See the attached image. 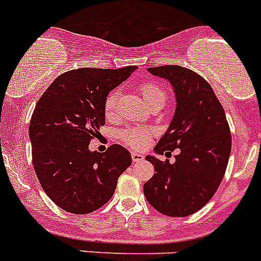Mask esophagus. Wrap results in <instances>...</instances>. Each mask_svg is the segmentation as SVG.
<instances>
[{"instance_id":"1","label":"esophagus","mask_w":261,"mask_h":261,"mask_svg":"<svg viewBox=\"0 0 261 261\" xmlns=\"http://www.w3.org/2000/svg\"><path fill=\"white\" fill-rule=\"evenodd\" d=\"M142 159H143L142 154H140V152H132L133 162H140V160H142Z\"/></svg>"}]
</instances>
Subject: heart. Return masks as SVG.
<instances>
[{
	"label": "heart",
	"instance_id": "heart-1",
	"mask_svg": "<svg viewBox=\"0 0 261 261\" xmlns=\"http://www.w3.org/2000/svg\"><path fill=\"white\" fill-rule=\"evenodd\" d=\"M141 92H142L143 97L150 105V107H160L162 109L166 103L167 90L160 84L152 83V81L142 83L141 84ZM118 90H112L105 98L103 111L106 116L114 115L116 103H118ZM151 136L152 132L147 128H125L119 132V138H120L121 142L126 146L132 147V149H143L145 146H147Z\"/></svg>",
	"mask_w": 261,
	"mask_h": 261
}]
</instances>
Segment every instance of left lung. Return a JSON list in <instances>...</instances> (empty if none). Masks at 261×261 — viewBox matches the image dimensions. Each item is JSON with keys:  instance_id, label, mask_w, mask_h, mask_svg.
Segmentation results:
<instances>
[{"instance_id": "8db88e82", "label": "left lung", "mask_w": 261, "mask_h": 261, "mask_svg": "<svg viewBox=\"0 0 261 261\" xmlns=\"http://www.w3.org/2000/svg\"><path fill=\"white\" fill-rule=\"evenodd\" d=\"M149 72L171 83L177 103L171 125L154 150L159 155L174 149L180 152L173 164L145 158L155 173L143 185V194L160 214L189 216L207 204L221 184L230 155V129L214 89L197 72L168 64Z\"/></svg>"}]
</instances>
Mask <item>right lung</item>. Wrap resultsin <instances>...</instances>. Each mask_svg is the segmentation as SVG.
<instances>
[{"instance_id":"add662e5","label":"right lung","mask_w":261,"mask_h":261,"mask_svg":"<svg viewBox=\"0 0 261 261\" xmlns=\"http://www.w3.org/2000/svg\"><path fill=\"white\" fill-rule=\"evenodd\" d=\"M136 68L68 71L36 103L30 123L33 168L47 197L64 211L85 215L106 204L132 163L120 145L97 152L89 143L105 125V98Z\"/></svg>"}]
</instances>
